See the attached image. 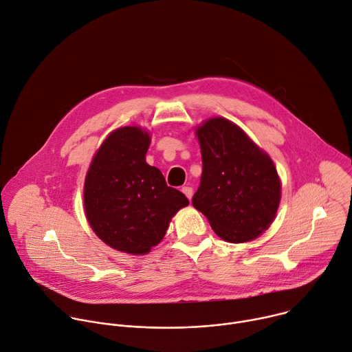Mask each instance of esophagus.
<instances>
[{
    "mask_svg": "<svg viewBox=\"0 0 352 352\" xmlns=\"http://www.w3.org/2000/svg\"><path fill=\"white\" fill-rule=\"evenodd\" d=\"M182 191L184 192V195L191 201V198H192V188L191 187H188V186H186V187H183L182 188Z\"/></svg>",
    "mask_w": 352,
    "mask_h": 352,
    "instance_id": "34e87169",
    "label": "esophagus"
}]
</instances>
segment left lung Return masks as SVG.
<instances>
[{
	"mask_svg": "<svg viewBox=\"0 0 352 352\" xmlns=\"http://www.w3.org/2000/svg\"><path fill=\"white\" fill-rule=\"evenodd\" d=\"M202 175L192 205L225 241L256 239L273 222L282 184L270 157L233 122L212 118L197 127Z\"/></svg>",
	"mask_w": 352,
	"mask_h": 352,
	"instance_id": "8db88e82",
	"label": "left lung"
}]
</instances>
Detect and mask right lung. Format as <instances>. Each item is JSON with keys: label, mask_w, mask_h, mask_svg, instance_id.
Instances as JSON below:
<instances>
[{"label": "right lung", "mask_w": 352, "mask_h": 352, "mask_svg": "<svg viewBox=\"0 0 352 352\" xmlns=\"http://www.w3.org/2000/svg\"><path fill=\"white\" fill-rule=\"evenodd\" d=\"M151 138L137 126L113 130L96 153L85 182L86 218L109 247L143 255L165 236L188 199L146 162Z\"/></svg>", "instance_id": "1"}]
</instances>
